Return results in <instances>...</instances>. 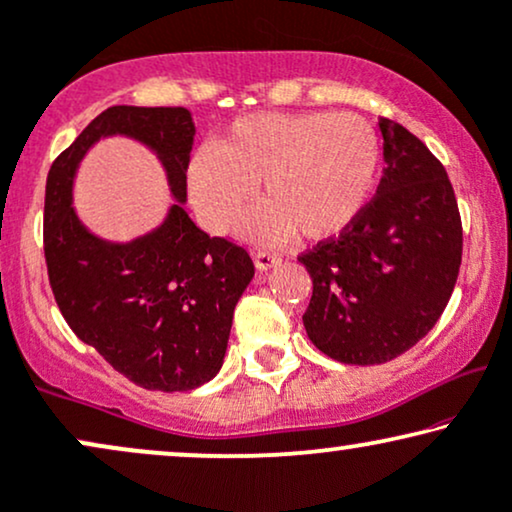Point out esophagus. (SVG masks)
<instances>
[{
    "label": "esophagus",
    "instance_id": "obj_1",
    "mask_svg": "<svg viewBox=\"0 0 512 512\" xmlns=\"http://www.w3.org/2000/svg\"><path fill=\"white\" fill-rule=\"evenodd\" d=\"M252 260H255V267L260 271H267L274 267V264L281 262V257L276 255V252H269V250H257L255 255H252Z\"/></svg>",
    "mask_w": 512,
    "mask_h": 512
}]
</instances>
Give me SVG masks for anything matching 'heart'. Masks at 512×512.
<instances>
[{
  "label": "heart",
  "mask_w": 512,
  "mask_h": 512,
  "mask_svg": "<svg viewBox=\"0 0 512 512\" xmlns=\"http://www.w3.org/2000/svg\"><path fill=\"white\" fill-rule=\"evenodd\" d=\"M380 139L352 113H262L236 120L189 165V193L200 219L226 234L250 208L252 186L262 203L255 231L307 241L338 236L371 198Z\"/></svg>",
  "instance_id": "1"
}]
</instances>
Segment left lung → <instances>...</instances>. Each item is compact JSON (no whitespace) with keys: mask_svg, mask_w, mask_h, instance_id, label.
Returning <instances> with one entry per match:
<instances>
[{"mask_svg":"<svg viewBox=\"0 0 512 512\" xmlns=\"http://www.w3.org/2000/svg\"><path fill=\"white\" fill-rule=\"evenodd\" d=\"M378 125V193L345 231L297 257L314 286L302 316L309 340L352 366L385 364L423 340L454 293L463 255L444 165L399 122Z\"/></svg>","mask_w":512,"mask_h":512,"instance_id":"obj_1","label":"left lung"}]
</instances>
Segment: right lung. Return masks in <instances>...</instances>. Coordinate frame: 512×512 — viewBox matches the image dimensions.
I'll return each mask as SVG.
<instances>
[{"label":"right lung","instance_id":"add662e5","mask_svg":"<svg viewBox=\"0 0 512 512\" xmlns=\"http://www.w3.org/2000/svg\"><path fill=\"white\" fill-rule=\"evenodd\" d=\"M106 134L158 151L177 200L186 198L193 129L181 106H113L51 163L44 193V260L63 319L115 371L153 392H186L222 368L236 302L255 276L248 250L208 236L181 205L127 245L89 234L70 208L82 155Z\"/></svg>","mask_w":512,"mask_h":512}]
</instances>
